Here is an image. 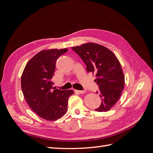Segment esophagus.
<instances>
[{"mask_svg": "<svg viewBox=\"0 0 153 153\" xmlns=\"http://www.w3.org/2000/svg\"><path fill=\"white\" fill-rule=\"evenodd\" d=\"M75 92H77L78 94H84L85 92V90H82V91H79V90H75Z\"/></svg>", "mask_w": 153, "mask_h": 153, "instance_id": "34e87169", "label": "esophagus"}]
</instances>
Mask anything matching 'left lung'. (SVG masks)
Here are the masks:
<instances>
[{"label": "left lung", "mask_w": 153, "mask_h": 153, "mask_svg": "<svg viewBox=\"0 0 153 153\" xmlns=\"http://www.w3.org/2000/svg\"><path fill=\"white\" fill-rule=\"evenodd\" d=\"M83 60L88 73L96 74L101 103L94 109L98 112H107L115 105L124 87V76L119 60L114 53L102 45L93 43L72 47Z\"/></svg>", "instance_id": "8db88e82"}]
</instances>
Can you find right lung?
I'll list each match as a JSON object with an SVG mask.
<instances>
[{"label": "right lung", "instance_id": "1", "mask_svg": "<svg viewBox=\"0 0 153 153\" xmlns=\"http://www.w3.org/2000/svg\"><path fill=\"white\" fill-rule=\"evenodd\" d=\"M68 49L42 50L27 62L21 77L23 94L32 110L43 119L55 121L67 111L72 90H53L51 80L59 57Z\"/></svg>", "mask_w": 153, "mask_h": 153}]
</instances>
